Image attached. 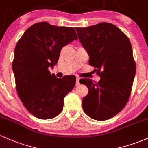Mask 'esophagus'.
<instances>
[{
  "mask_svg": "<svg viewBox=\"0 0 148 148\" xmlns=\"http://www.w3.org/2000/svg\"><path fill=\"white\" fill-rule=\"evenodd\" d=\"M80 85V78L78 77H76V86Z\"/></svg>",
  "mask_w": 148,
  "mask_h": 148,
  "instance_id": "obj_1",
  "label": "esophagus"
}]
</instances>
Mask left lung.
I'll return each instance as SVG.
<instances>
[{
    "label": "left lung",
    "mask_w": 148,
    "mask_h": 148,
    "mask_svg": "<svg viewBox=\"0 0 148 148\" xmlns=\"http://www.w3.org/2000/svg\"><path fill=\"white\" fill-rule=\"evenodd\" d=\"M75 29L90 56L89 64L101 78L97 82L89 78L80 80L89 90L82 99V109L95 120H107L125 107L131 95L136 72L131 42L111 23Z\"/></svg>",
    "instance_id": "obj_1"
}]
</instances>
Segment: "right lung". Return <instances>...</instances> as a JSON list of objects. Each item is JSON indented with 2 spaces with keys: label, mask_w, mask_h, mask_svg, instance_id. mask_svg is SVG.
Returning a JSON list of instances; mask_svg holds the SVG:
<instances>
[{
  "label": "right lung",
  "mask_w": 148,
  "mask_h": 148,
  "mask_svg": "<svg viewBox=\"0 0 148 148\" xmlns=\"http://www.w3.org/2000/svg\"><path fill=\"white\" fill-rule=\"evenodd\" d=\"M77 39L73 27L42 22L32 25L17 42L12 64L15 87L23 105L36 118L53 119L63 110V99L76 78H57L49 68L56 64L62 48Z\"/></svg>",
  "instance_id": "1"
}]
</instances>
